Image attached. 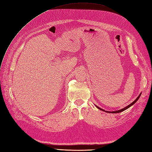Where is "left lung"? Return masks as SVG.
<instances>
[{
	"label": "left lung",
	"instance_id": "1",
	"mask_svg": "<svg viewBox=\"0 0 152 152\" xmlns=\"http://www.w3.org/2000/svg\"><path fill=\"white\" fill-rule=\"evenodd\" d=\"M141 93L140 94V95H139V96H138V97L136 98V100H135L132 103H131L130 105H129L128 106H126V107H125V108H124V109H120V110H116V111H112V112H110V111H105V112H107V113H121V112H122V111H124V110H126V109H128V108H129L130 106H132V105H134L135 103H136V102L137 101V100L139 99V97H140V96H141ZM96 107L98 108V109H99L100 110H103L102 109H101V108H100V107H97L96 106ZM105 111V110H104Z\"/></svg>",
	"mask_w": 152,
	"mask_h": 152
}]
</instances>
